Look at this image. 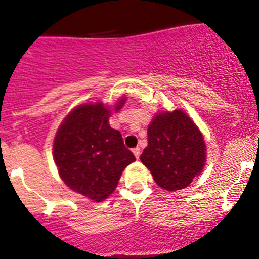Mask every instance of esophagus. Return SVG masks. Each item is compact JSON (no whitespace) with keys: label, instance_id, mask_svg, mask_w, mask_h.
<instances>
[{"label":"esophagus","instance_id":"34e87169","mask_svg":"<svg viewBox=\"0 0 259 259\" xmlns=\"http://www.w3.org/2000/svg\"><path fill=\"white\" fill-rule=\"evenodd\" d=\"M132 152H134L135 157H136L137 159H139V157H140V148H135V149L132 150Z\"/></svg>","mask_w":259,"mask_h":259}]
</instances>
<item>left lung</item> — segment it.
I'll return each instance as SVG.
<instances>
[{"instance_id": "8db88e82", "label": "left lung", "mask_w": 259, "mask_h": 259, "mask_svg": "<svg viewBox=\"0 0 259 259\" xmlns=\"http://www.w3.org/2000/svg\"><path fill=\"white\" fill-rule=\"evenodd\" d=\"M140 159L161 188L180 191L202 171L206 145L197 125L183 110L162 111L148 127V146Z\"/></svg>"}]
</instances>
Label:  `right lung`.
I'll return each instance as SVG.
<instances>
[{
    "label": "right lung",
    "mask_w": 259,
    "mask_h": 259,
    "mask_svg": "<svg viewBox=\"0 0 259 259\" xmlns=\"http://www.w3.org/2000/svg\"><path fill=\"white\" fill-rule=\"evenodd\" d=\"M125 97L116 102L122 109ZM111 110L102 102L81 104L61 123L53 157L68 188L101 202L113 193L123 170L136 159L120 132L110 127Z\"/></svg>",
    "instance_id": "right-lung-1"
}]
</instances>
